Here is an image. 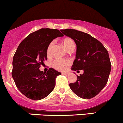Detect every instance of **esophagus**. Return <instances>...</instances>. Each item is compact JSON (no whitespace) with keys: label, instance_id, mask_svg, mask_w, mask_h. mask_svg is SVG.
Returning a JSON list of instances; mask_svg holds the SVG:
<instances>
[{"label":"esophagus","instance_id":"obj_1","mask_svg":"<svg viewBox=\"0 0 123 123\" xmlns=\"http://www.w3.org/2000/svg\"><path fill=\"white\" fill-rule=\"evenodd\" d=\"M62 74H64V75H67V74H69V73L68 72H62Z\"/></svg>","mask_w":123,"mask_h":123}]
</instances>
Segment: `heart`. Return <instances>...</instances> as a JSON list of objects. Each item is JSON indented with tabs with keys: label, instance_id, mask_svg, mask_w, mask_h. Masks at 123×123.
Wrapping results in <instances>:
<instances>
[{
	"label": "heart",
	"instance_id": "1",
	"mask_svg": "<svg viewBox=\"0 0 123 123\" xmlns=\"http://www.w3.org/2000/svg\"><path fill=\"white\" fill-rule=\"evenodd\" d=\"M62 43L66 50L68 51L72 48H74V42L70 38H65L62 41ZM54 43L51 42L48 46L47 50V54L48 56H50L52 51ZM71 62L69 60H63V59H56L52 63V66L56 70L59 71H64L70 65Z\"/></svg>",
	"mask_w": 123,
	"mask_h": 123
}]
</instances>
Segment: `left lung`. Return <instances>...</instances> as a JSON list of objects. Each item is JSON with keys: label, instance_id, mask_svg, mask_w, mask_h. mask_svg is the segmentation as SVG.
I'll return each instance as SVG.
<instances>
[{"label": "left lung", "instance_id": "obj_1", "mask_svg": "<svg viewBox=\"0 0 123 123\" xmlns=\"http://www.w3.org/2000/svg\"><path fill=\"white\" fill-rule=\"evenodd\" d=\"M60 31L76 44V59L72 70H83V74L77 76L76 82L69 84L71 90L83 99L95 97L106 85L111 72L108 51L89 34L71 29Z\"/></svg>", "mask_w": 123, "mask_h": 123}]
</instances>
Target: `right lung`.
<instances>
[{
  "label": "right lung",
  "mask_w": 123,
  "mask_h": 123,
  "mask_svg": "<svg viewBox=\"0 0 123 123\" xmlns=\"http://www.w3.org/2000/svg\"><path fill=\"white\" fill-rule=\"evenodd\" d=\"M63 36L56 29L41 28L28 35L19 45L13 55L12 76L18 89L27 98L42 99L54 89L55 79L62 73L53 68L47 73L39 69L47 60L50 43Z\"/></svg>",
  "instance_id": "right-lung-1"
}]
</instances>
